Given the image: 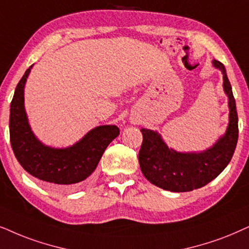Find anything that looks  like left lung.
I'll use <instances>...</instances> for the list:
<instances>
[{
    "label": "left lung",
    "instance_id": "8db88e82",
    "mask_svg": "<svg viewBox=\"0 0 249 249\" xmlns=\"http://www.w3.org/2000/svg\"><path fill=\"white\" fill-rule=\"evenodd\" d=\"M223 74V88L229 98V125L225 134L203 152L182 153L169 148L157 131L141 129L143 134L138 160L147 180L167 191L188 192L202 188L224 170L238 142V113L227 71L221 61L213 60Z\"/></svg>",
    "mask_w": 249,
    "mask_h": 249
}]
</instances>
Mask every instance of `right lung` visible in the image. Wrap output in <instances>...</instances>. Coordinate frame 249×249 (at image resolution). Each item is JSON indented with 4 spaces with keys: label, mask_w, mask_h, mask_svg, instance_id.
I'll return each instance as SVG.
<instances>
[{
    "label": "right lung",
    "mask_w": 249,
    "mask_h": 249,
    "mask_svg": "<svg viewBox=\"0 0 249 249\" xmlns=\"http://www.w3.org/2000/svg\"><path fill=\"white\" fill-rule=\"evenodd\" d=\"M32 66L15 90L10 105V142L21 167L32 176L59 189L86 185L108 144L120 134L117 125H99L66 148L46 146L35 137L24 107V88Z\"/></svg>",
    "instance_id": "obj_1"
}]
</instances>
